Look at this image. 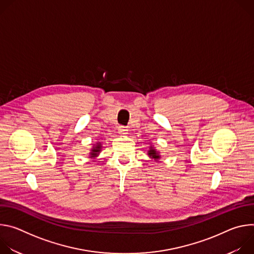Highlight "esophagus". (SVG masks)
<instances>
[{
	"instance_id": "34e87169",
	"label": "esophagus",
	"mask_w": 254,
	"mask_h": 254,
	"mask_svg": "<svg viewBox=\"0 0 254 254\" xmlns=\"http://www.w3.org/2000/svg\"><path fill=\"white\" fill-rule=\"evenodd\" d=\"M127 127H124V126L119 127V132H120L121 134H126V133H127Z\"/></svg>"
}]
</instances>
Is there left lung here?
Listing matches in <instances>:
<instances>
[{"label":"left lung","mask_w":254,"mask_h":254,"mask_svg":"<svg viewBox=\"0 0 254 254\" xmlns=\"http://www.w3.org/2000/svg\"><path fill=\"white\" fill-rule=\"evenodd\" d=\"M151 158H153V159H156V160H158V159H160V156H159V154L156 152V150H154L153 148H151V150L149 151V154H148Z\"/></svg>","instance_id":"8db88e82"}]
</instances>
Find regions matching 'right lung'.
<instances>
[{
	"label": "right lung",
	"instance_id": "add662e5",
	"mask_svg": "<svg viewBox=\"0 0 254 254\" xmlns=\"http://www.w3.org/2000/svg\"><path fill=\"white\" fill-rule=\"evenodd\" d=\"M100 149H101V143H100V142H97L96 147H93V149L91 150L90 157H96V156L98 155V153L100 152Z\"/></svg>",
	"mask_w": 254,
	"mask_h": 254
}]
</instances>
